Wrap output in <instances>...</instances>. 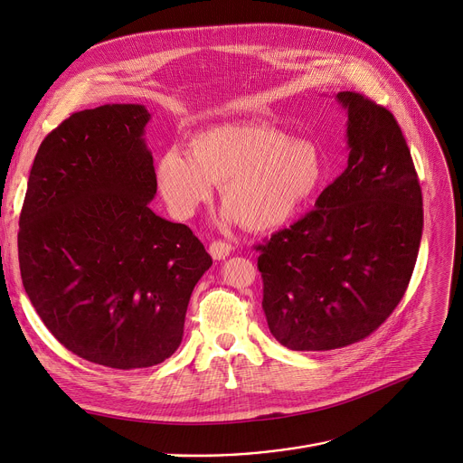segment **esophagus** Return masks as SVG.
Masks as SVG:
<instances>
[{
	"label": "esophagus",
	"instance_id": "34e87169",
	"mask_svg": "<svg viewBox=\"0 0 463 463\" xmlns=\"http://www.w3.org/2000/svg\"><path fill=\"white\" fill-rule=\"evenodd\" d=\"M231 250H232V247L225 241H213L208 247V253L214 260H225L231 255Z\"/></svg>",
	"mask_w": 463,
	"mask_h": 463
}]
</instances>
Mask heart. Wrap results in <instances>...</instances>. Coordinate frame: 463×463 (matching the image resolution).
<instances>
[{
  "mask_svg": "<svg viewBox=\"0 0 463 463\" xmlns=\"http://www.w3.org/2000/svg\"><path fill=\"white\" fill-rule=\"evenodd\" d=\"M158 186L172 213L186 220L220 186L223 225L269 232L296 218L325 179V156L308 138H288L269 123L210 128L167 149L156 165Z\"/></svg>",
  "mask_w": 463,
  "mask_h": 463,
  "instance_id": "1",
  "label": "heart"
}]
</instances>
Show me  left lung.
<instances>
[{
	"mask_svg": "<svg viewBox=\"0 0 463 463\" xmlns=\"http://www.w3.org/2000/svg\"><path fill=\"white\" fill-rule=\"evenodd\" d=\"M349 158L314 210L259 245L262 308L279 344L330 351L360 342L402 299L423 234V195L393 114L338 92Z\"/></svg>",
	"mask_w": 463,
	"mask_h": 463,
	"instance_id": "1",
	"label": "left lung"
}]
</instances>
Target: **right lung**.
Wrapping results in <instances>:
<instances>
[{
    "instance_id": "right-lung-1",
    "label": "right lung",
    "mask_w": 463,
    "mask_h": 463,
    "mask_svg": "<svg viewBox=\"0 0 463 463\" xmlns=\"http://www.w3.org/2000/svg\"><path fill=\"white\" fill-rule=\"evenodd\" d=\"M149 110L112 103L71 114L40 144L18 232L27 298L73 354L151 367L183 342L190 296L213 266L197 236L149 208Z\"/></svg>"
}]
</instances>
